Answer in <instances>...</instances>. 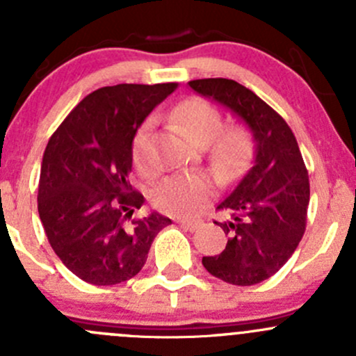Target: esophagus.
I'll use <instances>...</instances> for the list:
<instances>
[{"mask_svg": "<svg viewBox=\"0 0 356 356\" xmlns=\"http://www.w3.org/2000/svg\"><path fill=\"white\" fill-rule=\"evenodd\" d=\"M177 222L182 225V227L189 229V231H195V229L198 227V225L201 224L200 220H188V218H179Z\"/></svg>", "mask_w": 356, "mask_h": 356, "instance_id": "34e87169", "label": "esophagus"}]
</instances>
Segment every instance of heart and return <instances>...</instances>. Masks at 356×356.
I'll return each mask as SVG.
<instances>
[{
  "mask_svg": "<svg viewBox=\"0 0 356 356\" xmlns=\"http://www.w3.org/2000/svg\"><path fill=\"white\" fill-rule=\"evenodd\" d=\"M175 120L200 145H207L222 129L220 110L204 99H188L175 108ZM219 135V134H218ZM245 149V136L239 131H225L217 136L211 153L217 160H234ZM132 160L146 177L158 172V161L152 145V120L145 122L132 139ZM213 191L210 177L201 172H177L168 175L153 191V203L161 211L189 215L210 198Z\"/></svg>",
  "mask_w": 356,
  "mask_h": 356,
  "instance_id": "1",
  "label": "heart"
}]
</instances>
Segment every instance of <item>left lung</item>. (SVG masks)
<instances>
[{"label": "left lung", "mask_w": 356, "mask_h": 356, "mask_svg": "<svg viewBox=\"0 0 356 356\" xmlns=\"http://www.w3.org/2000/svg\"><path fill=\"white\" fill-rule=\"evenodd\" d=\"M189 86L238 115L257 146L250 170L217 207L229 213L225 222H215L229 236L225 250L201 261L229 284H258L289 260L303 238L308 170L289 125L253 91L220 77L189 81Z\"/></svg>", "instance_id": "obj_1"}]
</instances>
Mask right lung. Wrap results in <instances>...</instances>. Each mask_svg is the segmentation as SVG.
Returning <instances> with one entry per match:
<instances>
[{
	"instance_id": "add662e5",
	"label": "right lung",
	"mask_w": 356,
	"mask_h": 356,
	"mask_svg": "<svg viewBox=\"0 0 356 356\" xmlns=\"http://www.w3.org/2000/svg\"><path fill=\"white\" fill-rule=\"evenodd\" d=\"M177 82L106 86L86 96L44 149L38 211L48 241L82 281L113 286L139 274L170 218L136 217L145 196L129 182L132 139Z\"/></svg>"
}]
</instances>
